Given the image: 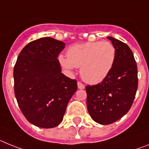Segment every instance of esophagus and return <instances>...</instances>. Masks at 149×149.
<instances>
[{
	"label": "esophagus",
	"mask_w": 149,
	"mask_h": 149,
	"mask_svg": "<svg viewBox=\"0 0 149 149\" xmlns=\"http://www.w3.org/2000/svg\"><path fill=\"white\" fill-rule=\"evenodd\" d=\"M77 85H78V88H79V89L85 88V85H84V84H82L81 82H77Z\"/></svg>",
	"instance_id": "esophagus-1"
}]
</instances>
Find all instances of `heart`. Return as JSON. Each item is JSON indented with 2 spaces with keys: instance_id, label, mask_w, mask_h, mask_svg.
<instances>
[{
  "instance_id": "b5f03b06",
  "label": "heart",
  "mask_w": 149,
  "mask_h": 149,
  "mask_svg": "<svg viewBox=\"0 0 149 149\" xmlns=\"http://www.w3.org/2000/svg\"><path fill=\"white\" fill-rule=\"evenodd\" d=\"M67 57L60 55L58 60L70 70L80 67V75L85 82L97 84L103 81L112 70L116 58V49L109 41L89 42L70 46Z\"/></svg>"
}]
</instances>
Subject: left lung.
I'll return each instance as SVG.
<instances>
[{"mask_svg":"<svg viewBox=\"0 0 149 149\" xmlns=\"http://www.w3.org/2000/svg\"><path fill=\"white\" fill-rule=\"evenodd\" d=\"M107 38L116 47L115 64L100 83L87 85V108L91 117L101 125H110L130 110L138 88L137 65L125 42Z\"/></svg>","mask_w":149,"mask_h":149,"instance_id":"1","label":"left lung"}]
</instances>
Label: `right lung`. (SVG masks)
<instances>
[{
	"instance_id": "add662e5",
	"label": "right lung",
	"mask_w": 149,
	"mask_h": 149,
	"mask_svg": "<svg viewBox=\"0 0 149 149\" xmlns=\"http://www.w3.org/2000/svg\"><path fill=\"white\" fill-rule=\"evenodd\" d=\"M65 43L52 37L31 41L19 53L14 66V92L26 119L42 128L63 120L77 81L61 73L58 60Z\"/></svg>"
}]
</instances>
